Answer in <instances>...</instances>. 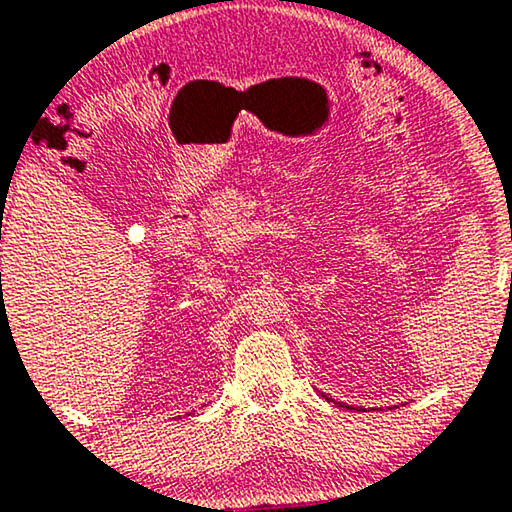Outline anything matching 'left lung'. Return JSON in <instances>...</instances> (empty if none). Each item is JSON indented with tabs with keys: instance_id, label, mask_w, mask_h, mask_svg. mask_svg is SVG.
I'll return each mask as SVG.
<instances>
[{
	"instance_id": "left-lung-1",
	"label": "left lung",
	"mask_w": 512,
	"mask_h": 512,
	"mask_svg": "<svg viewBox=\"0 0 512 512\" xmlns=\"http://www.w3.org/2000/svg\"><path fill=\"white\" fill-rule=\"evenodd\" d=\"M345 408H348V406H345Z\"/></svg>"
}]
</instances>
